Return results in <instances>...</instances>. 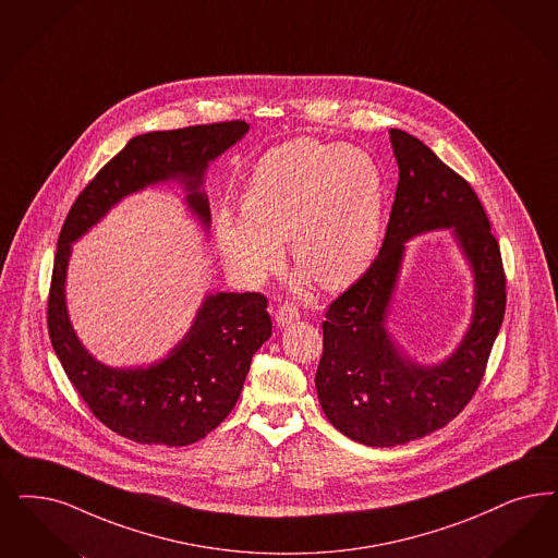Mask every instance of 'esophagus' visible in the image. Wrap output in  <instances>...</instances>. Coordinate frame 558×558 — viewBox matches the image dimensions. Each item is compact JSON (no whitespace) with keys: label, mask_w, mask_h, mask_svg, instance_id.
Returning a JSON list of instances; mask_svg holds the SVG:
<instances>
[{"label":"esophagus","mask_w":558,"mask_h":558,"mask_svg":"<svg viewBox=\"0 0 558 558\" xmlns=\"http://www.w3.org/2000/svg\"><path fill=\"white\" fill-rule=\"evenodd\" d=\"M300 318V310L295 308L293 304H281L277 312H275V320L279 327H286L289 323Z\"/></svg>","instance_id":"esophagus-1"}]
</instances>
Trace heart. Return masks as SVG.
Wrapping results in <instances>:
<instances>
[{
	"mask_svg": "<svg viewBox=\"0 0 558 558\" xmlns=\"http://www.w3.org/2000/svg\"><path fill=\"white\" fill-rule=\"evenodd\" d=\"M383 203V173L366 150L295 138L254 167L244 219L219 215V248L242 277L258 281L281 265L279 244L289 242L295 267L318 288H348L376 254Z\"/></svg>",
	"mask_w": 558,
	"mask_h": 558,
	"instance_id": "1",
	"label": "heart"
}]
</instances>
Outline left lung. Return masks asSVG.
I'll return each instance as SVG.
<instances>
[{
    "instance_id": "8db88e82",
    "label": "left lung",
    "mask_w": 558,
    "mask_h": 558,
    "mask_svg": "<svg viewBox=\"0 0 558 558\" xmlns=\"http://www.w3.org/2000/svg\"><path fill=\"white\" fill-rule=\"evenodd\" d=\"M399 182L378 256L325 312L316 391L330 424L371 447H397L445 428L472 401L505 318L507 277L474 187L412 134L391 128ZM456 228L475 267V323L440 367H420L388 339L384 316L402 244L430 228Z\"/></svg>"
}]
</instances>
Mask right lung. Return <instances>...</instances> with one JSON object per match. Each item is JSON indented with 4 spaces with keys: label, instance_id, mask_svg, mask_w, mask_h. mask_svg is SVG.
<instances>
[{
    "label": "right lung",
    "instance_id": "add662e5",
    "mask_svg": "<svg viewBox=\"0 0 558 558\" xmlns=\"http://www.w3.org/2000/svg\"><path fill=\"white\" fill-rule=\"evenodd\" d=\"M246 132L244 120H231L141 134L97 171L63 221L47 298L49 339L86 408L109 430L134 442L186 447L228 417L252 355L270 337L269 300L258 291L208 295L194 327L166 360L138 371H113L86 353L68 320L63 281L70 244L124 196L169 178H182L187 205L208 226L207 196L198 190L203 173Z\"/></svg>",
    "mask_w": 558,
    "mask_h": 558
}]
</instances>
